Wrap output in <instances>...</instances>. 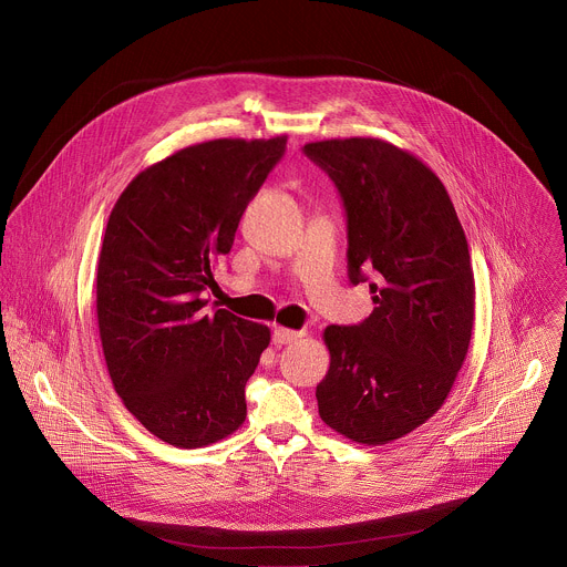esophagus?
<instances>
[{
	"label": "esophagus",
	"instance_id": "34e87169",
	"mask_svg": "<svg viewBox=\"0 0 567 567\" xmlns=\"http://www.w3.org/2000/svg\"><path fill=\"white\" fill-rule=\"evenodd\" d=\"M305 336V331H293V329H285V327H274V342L276 344H291L296 340H300Z\"/></svg>",
	"mask_w": 567,
	"mask_h": 567
}]
</instances>
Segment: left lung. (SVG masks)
Returning a JSON list of instances; mask_svg holds the SVG:
<instances>
[{"label":"left lung","instance_id":"left-lung-1","mask_svg":"<svg viewBox=\"0 0 567 567\" xmlns=\"http://www.w3.org/2000/svg\"><path fill=\"white\" fill-rule=\"evenodd\" d=\"M305 153L336 182L347 212V265L369 285L360 324H329L320 419L360 445H385L427 423L450 396L474 327L467 238L441 177L379 137H331Z\"/></svg>","mask_w":567,"mask_h":567}]
</instances>
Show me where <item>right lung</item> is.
Returning <instances> with one entry per match:
<instances>
[{"instance_id":"add662e5","label":"right lung","mask_w":567,"mask_h":567,"mask_svg":"<svg viewBox=\"0 0 567 567\" xmlns=\"http://www.w3.org/2000/svg\"><path fill=\"white\" fill-rule=\"evenodd\" d=\"M285 146L287 135L184 146L140 171L109 216L95 280L106 369L124 408L173 447L218 443L247 419L271 331L212 313L203 291Z\"/></svg>"}]
</instances>
